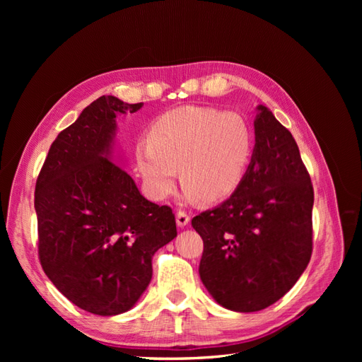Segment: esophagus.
Wrapping results in <instances>:
<instances>
[{
  "label": "esophagus",
  "mask_w": 362,
  "mask_h": 362,
  "mask_svg": "<svg viewBox=\"0 0 362 362\" xmlns=\"http://www.w3.org/2000/svg\"><path fill=\"white\" fill-rule=\"evenodd\" d=\"M189 222H190V216H189L187 213H184V211H178V213H177V225H178L180 228L187 226Z\"/></svg>",
  "instance_id": "obj_1"
}]
</instances>
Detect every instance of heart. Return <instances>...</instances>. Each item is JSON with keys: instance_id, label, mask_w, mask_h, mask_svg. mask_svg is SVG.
Listing matches in <instances>:
<instances>
[{"instance_id": "heart-1", "label": "heart", "mask_w": 362, "mask_h": 362, "mask_svg": "<svg viewBox=\"0 0 362 362\" xmlns=\"http://www.w3.org/2000/svg\"><path fill=\"white\" fill-rule=\"evenodd\" d=\"M254 146V128L243 115L185 105L156 120L148 140L136 145V163L152 199L169 198L178 169L185 202H217L242 184Z\"/></svg>"}]
</instances>
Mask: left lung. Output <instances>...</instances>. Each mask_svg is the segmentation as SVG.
<instances>
[{
	"mask_svg": "<svg viewBox=\"0 0 362 362\" xmlns=\"http://www.w3.org/2000/svg\"><path fill=\"white\" fill-rule=\"evenodd\" d=\"M257 112L254 156L242 184L192 221L204 240L202 284L218 305L237 313L279 300L313 252L314 192L298 144L267 107Z\"/></svg>",
	"mask_w": 362,
	"mask_h": 362,
	"instance_id": "obj_1",
	"label": "left lung"
}]
</instances>
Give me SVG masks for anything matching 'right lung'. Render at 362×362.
Segmentation results:
<instances>
[{"instance_id": "add662e5", "label": "right lung", "mask_w": 362, "mask_h": 362, "mask_svg": "<svg viewBox=\"0 0 362 362\" xmlns=\"http://www.w3.org/2000/svg\"><path fill=\"white\" fill-rule=\"evenodd\" d=\"M139 104L101 96L52 141L35 192L39 258L78 308L117 315L149 286L152 257L177 237L175 216L116 164V117Z\"/></svg>"}]
</instances>
